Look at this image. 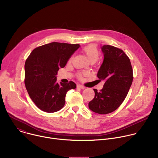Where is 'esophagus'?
Segmentation results:
<instances>
[{"mask_svg": "<svg viewBox=\"0 0 158 158\" xmlns=\"http://www.w3.org/2000/svg\"><path fill=\"white\" fill-rule=\"evenodd\" d=\"M77 87L79 88V89H85V87L84 85H81V84H77Z\"/></svg>", "mask_w": 158, "mask_h": 158, "instance_id": "34e87169", "label": "esophagus"}]
</instances>
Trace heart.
I'll use <instances>...</instances> for the list:
<instances>
[{"label":"heart","mask_w":158,"mask_h":158,"mask_svg":"<svg viewBox=\"0 0 158 158\" xmlns=\"http://www.w3.org/2000/svg\"><path fill=\"white\" fill-rule=\"evenodd\" d=\"M82 51L85 54L90 62H96L100 56V52L98 47L94 44H89L85 46L82 49ZM79 77H81V75H79Z\"/></svg>","instance_id":"obj_1"}]
</instances>
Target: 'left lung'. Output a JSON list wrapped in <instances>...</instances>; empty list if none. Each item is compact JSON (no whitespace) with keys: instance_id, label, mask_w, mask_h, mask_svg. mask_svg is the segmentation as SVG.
<instances>
[{"instance_id":"obj_1","label":"left lung","mask_w":158,"mask_h":158,"mask_svg":"<svg viewBox=\"0 0 158 158\" xmlns=\"http://www.w3.org/2000/svg\"><path fill=\"white\" fill-rule=\"evenodd\" d=\"M104 60L98 73V77L105 83L89 102V108L96 113L106 114L116 110L128 93L133 80V71L128 56L124 52L112 46L101 48Z\"/></svg>"}]
</instances>
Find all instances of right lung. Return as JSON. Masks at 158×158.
Returning <instances> with one entry per match:
<instances>
[{"instance_id":"1","label":"right lung","mask_w":158,"mask_h":158,"mask_svg":"<svg viewBox=\"0 0 158 158\" xmlns=\"http://www.w3.org/2000/svg\"><path fill=\"white\" fill-rule=\"evenodd\" d=\"M79 44L51 42L35 48L25 63V85L28 94L40 110L54 112L65 104L66 93L76 84L57 82L59 68H63Z\"/></svg>"}]
</instances>
